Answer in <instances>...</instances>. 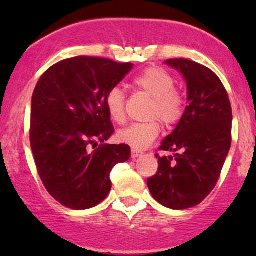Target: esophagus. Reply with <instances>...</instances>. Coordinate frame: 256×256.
<instances>
[{
    "mask_svg": "<svg viewBox=\"0 0 256 256\" xmlns=\"http://www.w3.org/2000/svg\"><path fill=\"white\" fill-rule=\"evenodd\" d=\"M142 154H143V152H140V150H137V149H132V150H131V156L134 158L140 156V155H142Z\"/></svg>",
    "mask_w": 256,
    "mask_h": 256,
    "instance_id": "obj_1",
    "label": "esophagus"
}]
</instances>
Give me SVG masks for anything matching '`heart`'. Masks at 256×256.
I'll return each instance as SVG.
<instances>
[{
    "label": "heart",
    "mask_w": 256,
    "mask_h": 256,
    "mask_svg": "<svg viewBox=\"0 0 256 256\" xmlns=\"http://www.w3.org/2000/svg\"><path fill=\"white\" fill-rule=\"evenodd\" d=\"M176 80L171 73L161 67H148L132 79L134 89L143 91L152 98L146 122H136L118 132V140L134 149H144L150 146L160 134V125H176L184 114L185 98L182 91L174 88ZM104 104L112 120L122 122L125 120V94L119 86L108 90Z\"/></svg>",
    "instance_id": "b5f03b06"
}]
</instances>
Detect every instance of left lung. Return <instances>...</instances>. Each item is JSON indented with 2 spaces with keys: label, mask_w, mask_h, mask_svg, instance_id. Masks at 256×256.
Segmentation results:
<instances>
[{
  "label": "left lung",
  "mask_w": 256,
  "mask_h": 256,
  "mask_svg": "<svg viewBox=\"0 0 256 256\" xmlns=\"http://www.w3.org/2000/svg\"><path fill=\"white\" fill-rule=\"evenodd\" d=\"M167 64L186 80L188 102L180 122L164 140L156 174L148 178L149 192L158 204L186 210L201 204L218 183L231 146L232 110L218 76L189 58H170Z\"/></svg>",
  "instance_id": "left-lung-1"
}]
</instances>
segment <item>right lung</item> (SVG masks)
I'll return each instance as SVG.
<instances>
[{"label":"right lung","mask_w":256,"mask_h":256,"mask_svg":"<svg viewBox=\"0 0 256 256\" xmlns=\"http://www.w3.org/2000/svg\"><path fill=\"white\" fill-rule=\"evenodd\" d=\"M132 67L80 55L52 64L34 88L32 154L46 192L64 207L101 204L110 192L112 168L130 158L128 144L104 143L114 134L104 98Z\"/></svg>","instance_id":"1"}]
</instances>
